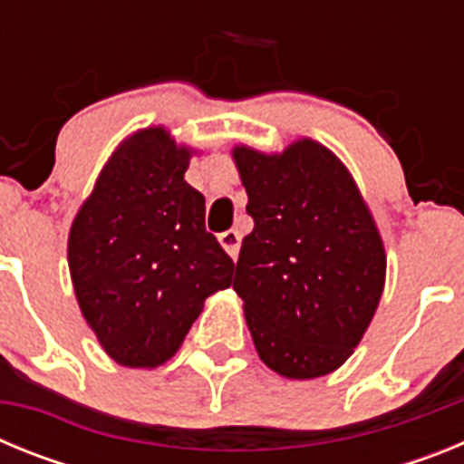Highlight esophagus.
Here are the masks:
<instances>
[{
  "instance_id": "obj_1",
  "label": "esophagus",
  "mask_w": 464,
  "mask_h": 464,
  "mask_svg": "<svg viewBox=\"0 0 464 464\" xmlns=\"http://www.w3.org/2000/svg\"><path fill=\"white\" fill-rule=\"evenodd\" d=\"M218 241H220V246H223L225 251L229 253V257H232V260H237V256H239V248H241V235H239V232H237V229H227V232L218 235Z\"/></svg>"
}]
</instances>
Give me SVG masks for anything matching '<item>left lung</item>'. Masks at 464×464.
I'll list each match as a JSON object with an SVG mask.
<instances>
[{
    "instance_id": "8db88e82",
    "label": "left lung",
    "mask_w": 464,
    "mask_h": 464,
    "mask_svg": "<svg viewBox=\"0 0 464 464\" xmlns=\"http://www.w3.org/2000/svg\"><path fill=\"white\" fill-rule=\"evenodd\" d=\"M256 227L235 290L262 362L288 379L330 374L370 327L385 281L376 225L346 167L302 139L283 155L235 149Z\"/></svg>"
}]
</instances>
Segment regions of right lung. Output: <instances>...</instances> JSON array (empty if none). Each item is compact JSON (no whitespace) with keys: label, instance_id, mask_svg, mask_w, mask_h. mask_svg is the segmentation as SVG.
I'll list each match as a JSON object with an SVG mask.
<instances>
[{"label":"right lung","instance_id":"right-lung-1","mask_svg":"<svg viewBox=\"0 0 464 464\" xmlns=\"http://www.w3.org/2000/svg\"><path fill=\"white\" fill-rule=\"evenodd\" d=\"M190 153L165 130L127 139L69 232V272L85 321L125 367H155L186 339L235 262L207 232L204 197L183 181Z\"/></svg>","mask_w":464,"mask_h":464}]
</instances>
